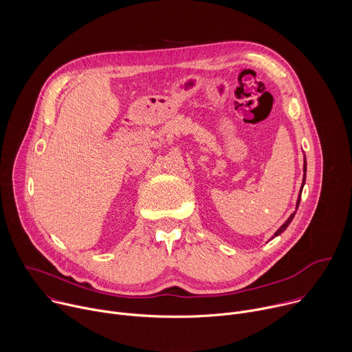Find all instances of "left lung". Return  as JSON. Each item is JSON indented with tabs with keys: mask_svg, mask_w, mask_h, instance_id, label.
Listing matches in <instances>:
<instances>
[{
	"mask_svg": "<svg viewBox=\"0 0 352 352\" xmlns=\"http://www.w3.org/2000/svg\"><path fill=\"white\" fill-rule=\"evenodd\" d=\"M305 179H307V159L304 160V179H302V188H304V185H305ZM302 188H300V192H302ZM299 200H300V193H299V196H298V200H296V209H298V206H299ZM294 216H295V213H292L289 217H288V220L274 232V236H277V235H280L288 226H289V223L292 221V219H294ZM273 236V238H274Z\"/></svg>",
	"mask_w": 352,
	"mask_h": 352,
	"instance_id": "left-lung-1",
	"label": "left lung"
}]
</instances>
